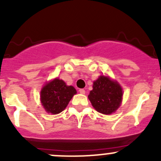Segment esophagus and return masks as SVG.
Instances as JSON below:
<instances>
[{
	"instance_id": "34e87169",
	"label": "esophagus",
	"mask_w": 161,
	"mask_h": 161,
	"mask_svg": "<svg viewBox=\"0 0 161 161\" xmlns=\"http://www.w3.org/2000/svg\"><path fill=\"white\" fill-rule=\"evenodd\" d=\"M79 92H80L81 94H85L86 91L85 90H83V89H80V90H79Z\"/></svg>"
}]
</instances>
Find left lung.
Instances as JSON below:
<instances>
[{"label":"left lung","mask_w":161,"mask_h":161,"mask_svg":"<svg viewBox=\"0 0 161 161\" xmlns=\"http://www.w3.org/2000/svg\"><path fill=\"white\" fill-rule=\"evenodd\" d=\"M121 86L109 77L100 75L93 82L92 90L88 96L92 107L100 113L111 114L117 111L122 100Z\"/></svg>","instance_id":"obj_1"}]
</instances>
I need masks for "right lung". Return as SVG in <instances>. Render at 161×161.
<instances>
[{
	"label": "right lung",
	"instance_id": "1",
	"mask_svg": "<svg viewBox=\"0 0 161 161\" xmlns=\"http://www.w3.org/2000/svg\"><path fill=\"white\" fill-rule=\"evenodd\" d=\"M76 90L59 79L47 83L40 92V100L47 113L57 114L65 109Z\"/></svg>",
	"mask_w": 161,
	"mask_h": 161
}]
</instances>
